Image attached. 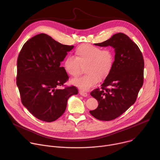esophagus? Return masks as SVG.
<instances>
[{
	"mask_svg": "<svg viewBox=\"0 0 160 160\" xmlns=\"http://www.w3.org/2000/svg\"><path fill=\"white\" fill-rule=\"evenodd\" d=\"M79 93H80V94L81 96H82V97H87V96H88V93L86 92L83 91H80Z\"/></svg>",
	"mask_w": 160,
	"mask_h": 160,
	"instance_id": "1",
	"label": "esophagus"
}]
</instances>
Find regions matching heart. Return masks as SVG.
I'll list each match as a JSON object with an SVG mask.
<instances>
[{
	"label": "heart",
	"instance_id": "obj_1",
	"mask_svg": "<svg viewBox=\"0 0 160 160\" xmlns=\"http://www.w3.org/2000/svg\"><path fill=\"white\" fill-rule=\"evenodd\" d=\"M75 57L68 56L63 62L65 71L76 78L84 67V76L74 79L72 83L82 90H88L110 73L115 62V53L110 48H102L91 44H82L75 50Z\"/></svg>",
	"mask_w": 160,
	"mask_h": 160
}]
</instances>
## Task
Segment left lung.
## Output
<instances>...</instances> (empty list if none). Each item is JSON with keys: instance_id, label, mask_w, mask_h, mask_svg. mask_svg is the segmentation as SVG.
I'll use <instances>...</instances> for the list:
<instances>
[{"instance_id": "obj_1", "label": "left lung", "mask_w": 160, "mask_h": 160, "mask_svg": "<svg viewBox=\"0 0 160 160\" xmlns=\"http://www.w3.org/2000/svg\"><path fill=\"white\" fill-rule=\"evenodd\" d=\"M100 47L115 48V62L101 89L90 94L98 102L97 109L89 111L94 118L109 121L120 116L136 101L144 82V62L138 46L122 33L113 35Z\"/></svg>"}]
</instances>
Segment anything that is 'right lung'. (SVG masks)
I'll return each instance as SVG.
<instances>
[{
    "label": "right lung",
    "mask_w": 160,
    "mask_h": 160,
    "mask_svg": "<svg viewBox=\"0 0 160 160\" xmlns=\"http://www.w3.org/2000/svg\"><path fill=\"white\" fill-rule=\"evenodd\" d=\"M73 48L41 33L28 40L20 51L16 84L21 102L39 120L58 119L66 111L69 98L78 93L74 86L59 88L69 79L60 62Z\"/></svg>",
    "instance_id": "add662e5"
}]
</instances>
